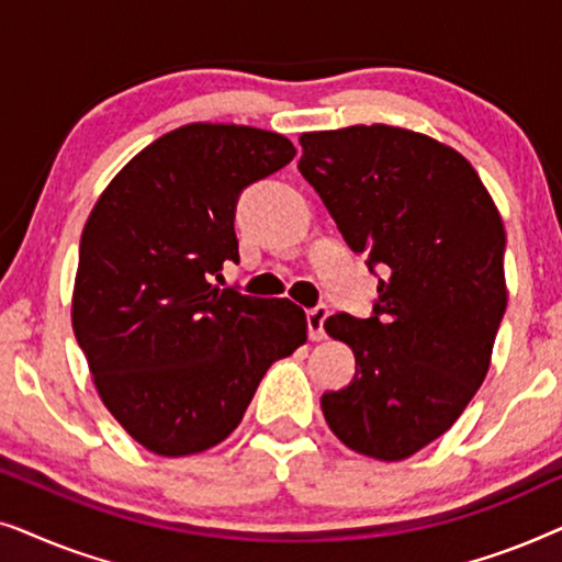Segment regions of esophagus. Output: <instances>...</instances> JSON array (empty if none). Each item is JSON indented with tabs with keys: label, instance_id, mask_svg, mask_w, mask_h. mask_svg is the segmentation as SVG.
I'll return each instance as SVG.
<instances>
[{
	"label": "esophagus",
	"instance_id": "34e87169",
	"mask_svg": "<svg viewBox=\"0 0 562 562\" xmlns=\"http://www.w3.org/2000/svg\"><path fill=\"white\" fill-rule=\"evenodd\" d=\"M329 317V306L317 304L314 310L306 312V329H310V340H322L325 337V322Z\"/></svg>",
	"mask_w": 562,
	"mask_h": 562
}]
</instances>
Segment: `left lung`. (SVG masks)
Returning a JSON list of instances; mask_svg holds the SVG:
<instances>
[{
    "mask_svg": "<svg viewBox=\"0 0 562 562\" xmlns=\"http://www.w3.org/2000/svg\"><path fill=\"white\" fill-rule=\"evenodd\" d=\"M302 148L299 171L348 248L381 268L371 317L325 322L356 352V375L322 394V412L350 450L404 460L486 379L506 312L502 217L460 153L412 130L306 133Z\"/></svg>",
    "mask_w": 562,
    "mask_h": 562,
    "instance_id": "8db88e82",
    "label": "left lung"
}]
</instances>
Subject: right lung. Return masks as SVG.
Returning <instances> with one entry per match:
<instances>
[{"instance_id":"add662e5","label":"right lung","mask_w":562,"mask_h":562,"mask_svg":"<svg viewBox=\"0 0 562 562\" xmlns=\"http://www.w3.org/2000/svg\"><path fill=\"white\" fill-rule=\"evenodd\" d=\"M294 156L268 130L196 122L137 153L89 214L74 333L104 406L150 452L225 440L273 360L306 340L289 299L214 283L240 260L237 199Z\"/></svg>"}]
</instances>
